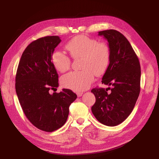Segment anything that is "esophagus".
<instances>
[{
  "mask_svg": "<svg viewBox=\"0 0 159 159\" xmlns=\"http://www.w3.org/2000/svg\"><path fill=\"white\" fill-rule=\"evenodd\" d=\"M83 93L82 92H78L77 93V95H78V97H81V95H82Z\"/></svg>",
  "mask_w": 159,
  "mask_h": 159,
  "instance_id": "obj_1",
  "label": "esophagus"
}]
</instances>
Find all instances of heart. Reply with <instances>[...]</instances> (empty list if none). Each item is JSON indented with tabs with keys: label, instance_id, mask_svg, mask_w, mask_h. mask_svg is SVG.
I'll list each match as a JSON object with an SVG mask.
<instances>
[{
	"label": "heart",
	"instance_id": "1",
	"mask_svg": "<svg viewBox=\"0 0 159 159\" xmlns=\"http://www.w3.org/2000/svg\"><path fill=\"white\" fill-rule=\"evenodd\" d=\"M66 48L74 59L81 57V71H71L60 79L64 88L75 91L87 89L96 75H103L107 71L111 60V48L107 43L98 42L85 35L75 36L66 45ZM52 61L60 72L68 70L71 64L70 57L64 53L55 50L52 54Z\"/></svg>",
	"mask_w": 159,
	"mask_h": 159
}]
</instances>
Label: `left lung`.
<instances>
[{"instance_id":"obj_1","label":"left lung","mask_w":159,"mask_h":159,"mask_svg":"<svg viewBox=\"0 0 159 159\" xmlns=\"http://www.w3.org/2000/svg\"><path fill=\"white\" fill-rule=\"evenodd\" d=\"M107 40L111 48V60L103 76L102 84L111 85L106 89H91L95 103L91 111L95 118L105 125L116 126L131 114L140 93L141 66L137 54L129 42L115 30L99 32ZM111 90L108 94L107 91Z\"/></svg>"}]
</instances>
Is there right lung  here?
<instances>
[{
  "label": "right lung",
  "instance_id": "add662e5",
  "mask_svg": "<svg viewBox=\"0 0 159 159\" xmlns=\"http://www.w3.org/2000/svg\"><path fill=\"white\" fill-rule=\"evenodd\" d=\"M61 42L48 36L32 42L23 52L16 71L15 88L26 117L36 127L52 132L64 125L77 95L68 89L49 93L58 87V74L52 54Z\"/></svg>",
  "mask_w": 159,
  "mask_h": 159
}]
</instances>
